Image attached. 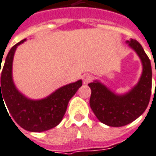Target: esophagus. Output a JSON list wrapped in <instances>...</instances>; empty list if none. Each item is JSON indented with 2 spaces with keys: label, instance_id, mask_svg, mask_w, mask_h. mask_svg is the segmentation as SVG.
I'll return each mask as SVG.
<instances>
[{
  "label": "esophagus",
  "instance_id": "esophagus-1",
  "mask_svg": "<svg viewBox=\"0 0 156 156\" xmlns=\"http://www.w3.org/2000/svg\"><path fill=\"white\" fill-rule=\"evenodd\" d=\"M92 80V76L91 74H84L83 77V81L84 84H88L89 83H90Z\"/></svg>",
  "mask_w": 156,
  "mask_h": 156
}]
</instances>
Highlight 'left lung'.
<instances>
[{"instance_id":"obj_1","label":"left lung","mask_w":156,"mask_h":156,"mask_svg":"<svg viewBox=\"0 0 156 156\" xmlns=\"http://www.w3.org/2000/svg\"><path fill=\"white\" fill-rule=\"evenodd\" d=\"M126 43L136 52L142 64V73L138 83L123 94L115 93L98 80L88 84L91 90L90 108L101 122L111 127H122L135 121L145 112L150 100V60L139 41L130 39Z\"/></svg>"}]
</instances>
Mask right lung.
I'll list each match as a JSON object with an SVG mask.
<instances>
[{
  "mask_svg": "<svg viewBox=\"0 0 156 156\" xmlns=\"http://www.w3.org/2000/svg\"><path fill=\"white\" fill-rule=\"evenodd\" d=\"M26 41L27 39L22 40L10 49L6 57L2 71L0 70V106L2 103L5 106V102L9 114L21 128L32 132H41L59 124L66 114L69 100L82 86L83 82L78 80L62 86L44 98L32 99L26 97L17 90L12 76L16 50Z\"/></svg>",
  "mask_w": 156,
  "mask_h": 156,
  "instance_id": "1",
  "label": "right lung"
}]
</instances>
